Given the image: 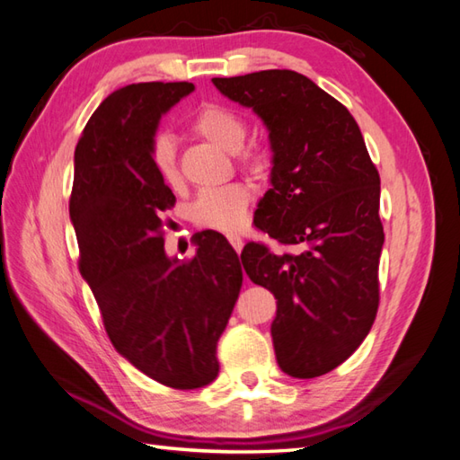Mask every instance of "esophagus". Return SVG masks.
I'll use <instances>...</instances> for the list:
<instances>
[{"instance_id": "esophagus-1", "label": "esophagus", "mask_w": 460, "mask_h": 460, "mask_svg": "<svg viewBox=\"0 0 460 460\" xmlns=\"http://www.w3.org/2000/svg\"><path fill=\"white\" fill-rule=\"evenodd\" d=\"M227 239H229L231 247H233L234 251H237V252H241V251H243V247H244V241H243L241 234H227Z\"/></svg>"}]
</instances>
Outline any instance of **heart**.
Listing matches in <instances>:
<instances>
[{"label": "heart", "instance_id": "b5f03b06", "mask_svg": "<svg viewBox=\"0 0 460 460\" xmlns=\"http://www.w3.org/2000/svg\"><path fill=\"white\" fill-rule=\"evenodd\" d=\"M191 131L223 148V151L237 153L244 138H247V123L237 111L226 108V105L206 103L201 105L194 119H191ZM151 158L156 174L164 186L172 190L181 186L172 138L168 135H158L151 146ZM241 164L251 172H264L270 166V153L262 146H249L241 155ZM249 206V188L233 181V184L201 190L194 204H191L190 213L198 227L237 233L247 223Z\"/></svg>", "mask_w": 460, "mask_h": 460}]
</instances>
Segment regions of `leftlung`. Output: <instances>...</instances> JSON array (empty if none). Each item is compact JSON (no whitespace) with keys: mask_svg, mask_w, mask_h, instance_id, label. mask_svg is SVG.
Returning <instances> with one entry per match:
<instances>
[{"mask_svg":"<svg viewBox=\"0 0 460 460\" xmlns=\"http://www.w3.org/2000/svg\"><path fill=\"white\" fill-rule=\"evenodd\" d=\"M213 84L269 127L272 188L254 226L288 251L252 241L241 261L249 279L279 300L270 329L276 360L294 378L327 375L376 319L378 170L355 117L304 74L261 70Z\"/></svg>","mask_w":460,"mask_h":460,"instance_id":"1","label":"left lung"}]
</instances>
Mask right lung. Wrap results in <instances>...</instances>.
<instances>
[{
	"mask_svg": "<svg viewBox=\"0 0 460 460\" xmlns=\"http://www.w3.org/2000/svg\"><path fill=\"white\" fill-rule=\"evenodd\" d=\"M191 90L141 82L110 93L76 145L70 194L78 269L105 333L135 368L178 390L216 380L217 341L243 286L241 259L217 231L199 233L188 261L164 252V213L176 198L151 146L160 115Z\"/></svg>",
	"mask_w": 460,
	"mask_h": 460,
	"instance_id": "add662e5",
	"label": "right lung"
}]
</instances>
